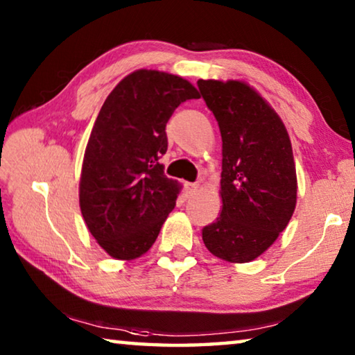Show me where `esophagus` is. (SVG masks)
<instances>
[{
	"instance_id": "34e87169",
	"label": "esophagus",
	"mask_w": 355,
	"mask_h": 355,
	"mask_svg": "<svg viewBox=\"0 0 355 355\" xmlns=\"http://www.w3.org/2000/svg\"><path fill=\"white\" fill-rule=\"evenodd\" d=\"M197 189H199V184H196V183H184V194H186V197L194 196L196 192H197Z\"/></svg>"
}]
</instances>
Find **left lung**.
Listing matches in <instances>:
<instances>
[{
  "label": "left lung",
  "mask_w": 355,
  "mask_h": 355,
  "mask_svg": "<svg viewBox=\"0 0 355 355\" xmlns=\"http://www.w3.org/2000/svg\"><path fill=\"white\" fill-rule=\"evenodd\" d=\"M197 84L222 137V208L203 227L202 239L220 260L249 263L271 248L296 208L290 136L274 107L245 81Z\"/></svg>",
  "instance_id": "1"
}]
</instances>
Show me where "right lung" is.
<instances>
[{"instance_id": "1", "label": "right lung", "mask_w": 355, "mask_h": 355, "mask_svg": "<svg viewBox=\"0 0 355 355\" xmlns=\"http://www.w3.org/2000/svg\"><path fill=\"white\" fill-rule=\"evenodd\" d=\"M199 91L178 75L131 71L107 95L84 152L80 208L95 241L116 260L142 257L175 207L182 183L158 163L166 123Z\"/></svg>"}]
</instances>
